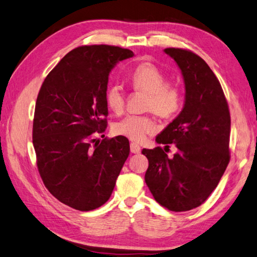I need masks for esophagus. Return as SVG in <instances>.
Returning a JSON list of instances; mask_svg holds the SVG:
<instances>
[{"instance_id": "34e87169", "label": "esophagus", "mask_w": 257, "mask_h": 257, "mask_svg": "<svg viewBox=\"0 0 257 257\" xmlns=\"http://www.w3.org/2000/svg\"><path fill=\"white\" fill-rule=\"evenodd\" d=\"M130 151L131 153H135V154H138L141 151V148L139 145H137V143H130Z\"/></svg>"}]
</instances>
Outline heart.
<instances>
[{"label":"heart","mask_w":257,"mask_h":257,"mask_svg":"<svg viewBox=\"0 0 257 257\" xmlns=\"http://www.w3.org/2000/svg\"><path fill=\"white\" fill-rule=\"evenodd\" d=\"M129 82L136 91L148 93L146 108L162 118H170L182 106V91L175 84L168 83V76L151 62H142L134 69ZM126 94L122 86L112 84L106 92V104L116 114H120L124 107ZM157 129L154 119L149 115H127L114 123L112 130L118 136L142 142Z\"/></svg>","instance_id":"b5f03b06"}]
</instances>
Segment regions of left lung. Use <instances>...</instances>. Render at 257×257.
<instances>
[{"label": "left lung", "mask_w": 257, "mask_h": 257, "mask_svg": "<svg viewBox=\"0 0 257 257\" xmlns=\"http://www.w3.org/2000/svg\"><path fill=\"white\" fill-rule=\"evenodd\" d=\"M181 69L185 83L182 111L156 141L165 145L143 149L149 166L145 181L161 206L187 211L204 204L230 162L231 118L220 82L204 59L190 50L166 48ZM178 148L170 159L165 151Z\"/></svg>", "instance_id": "obj_1"}]
</instances>
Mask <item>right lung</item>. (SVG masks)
I'll return each instance as SVG.
<instances>
[{
  "label": "right lung",
  "mask_w": 257,
  "mask_h": 257,
  "mask_svg": "<svg viewBox=\"0 0 257 257\" xmlns=\"http://www.w3.org/2000/svg\"><path fill=\"white\" fill-rule=\"evenodd\" d=\"M133 56L116 46L77 47L40 87L33 122L37 168L50 194L73 209L89 211L104 205L129 156L126 137L99 141L94 135L107 128L110 71Z\"/></svg>",
  "instance_id": "obj_1"
}]
</instances>
